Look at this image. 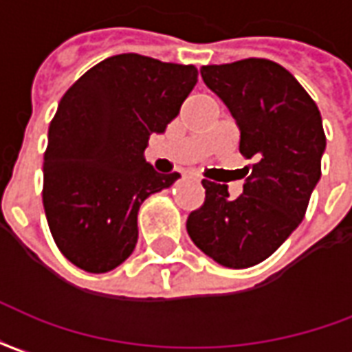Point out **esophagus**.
<instances>
[{"label":"esophagus","mask_w":352,"mask_h":352,"mask_svg":"<svg viewBox=\"0 0 352 352\" xmlns=\"http://www.w3.org/2000/svg\"><path fill=\"white\" fill-rule=\"evenodd\" d=\"M197 182H201V179H197Z\"/></svg>","instance_id":"34e87169"}]
</instances>
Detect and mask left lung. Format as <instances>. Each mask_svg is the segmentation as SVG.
Here are the masks:
<instances>
[{"label": "left lung", "mask_w": 352, "mask_h": 352, "mask_svg": "<svg viewBox=\"0 0 352 352\" xmlns=\"http://www.w3.org/2000/svg\"><path fill=\"white\" fill-rule=\"evenodd\" d=\"M202 80L234 116L245 168L243 193L202 179L206 197L187 217L195 245L227 268L263 263L306 215L327 137L317 104L279 63L264 58L204 65Z\"/></svg>", "instance_id": "left-lung-1"}]
</instances>
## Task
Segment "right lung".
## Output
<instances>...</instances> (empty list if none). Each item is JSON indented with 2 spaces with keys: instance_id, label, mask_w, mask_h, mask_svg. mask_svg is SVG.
<instances>
[{
  "instance_id": "obj_1",
  "label": "right lung",
  "mask_w": 352,
  "mask_h": 352,
  "mask_svg": "<svg viewBox=\"0 0 352 352\" xmlns=\"http://www.w3.org/2000/svg\"><path fill=\"white\" fill-rule=\"evenodd\" d=\"M199 78L195 65L118 54L82 74L50 122L43 204L58 250L74 266L104 274L138 240V208L178 173L146 163L151 133H163Z\"/></svg>"
}]
</instances>
